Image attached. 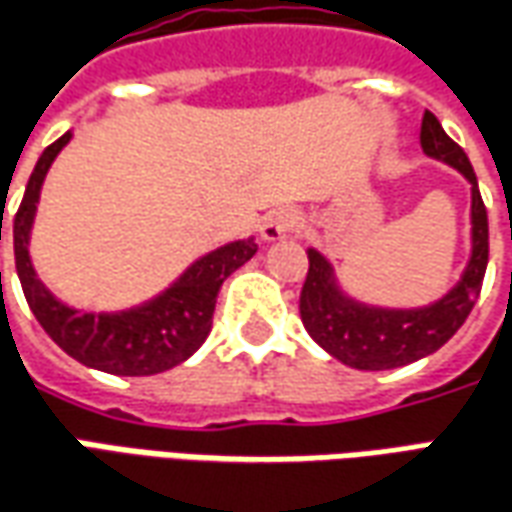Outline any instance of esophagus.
Listing matches in <instances>:
<instances>
[{
    "label": "esophagus",
    "instance_id": "obj_1",
    "mask_svg": "<svg viewBox=\"0 0 512 512\" xmlns=\"http://www.w3.org/2000/svg\"><path fill=\"white\" fill-rule=\"evenodd\" d=\"M302 227V221L299 216L293 213V210H274V213H268L263 224H260V238L266 241V244H274V241H282V238H288L291 232H296Z\"/></svg>",
    "mask_w": 512,
    "mask_h": 512
}]
</instances>
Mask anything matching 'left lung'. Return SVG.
Segmentation results:
<instances>
[{"instance_id": "obj_1", "label": "left lung", "mask_w": 512, "mask_h": 512, "mask_svg": "<svg viewBox=\"0 0 512 512\" xmlns=\"http://www.w3.org/2000/svg\"><path fill=\"white\" fill-rule=\"evenodd\" d=\"M421 149L432 160L460 171L471 185V252L460 280L449 291L418 307H388L363 302L346 291L324 252L307 246V280L299 313L310 338L343 366L385 371L416 363L438 352L471 313L488 268V213L482 205L477 174L466 152L443 132L430 110L421 121Z\"/></svg>"}]
</instances>
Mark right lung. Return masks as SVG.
I'll use <instances>...</instances> for the list:
<instances>
[{
    "label": "right lung",
    "instance_id": "1",
    "mask_svg": "<svg viewBox=\"0 0 512 512\" xmlns=\"http://www.w3.org/2000/svg\"><path fill=\"white\" fill-rule=\"evenodd\" d=\"M74 132L60 135L38 157L27 182L19 213L13 219V252L21 291L27 305L44 327L46 335L82 366L119 374V377H149L180 366L205 343L213 327V310L221 282L232 271L252 260L257 252L255 235L230 241L182 271L166 291L127 310H80L66 305L49 291L30 257V235L41 202V188L55 157L63 152ZM2 241V219H0Z\"/></svg>",
    "mask_w": 512,
    "mask_h": 512
}]
</instances>
